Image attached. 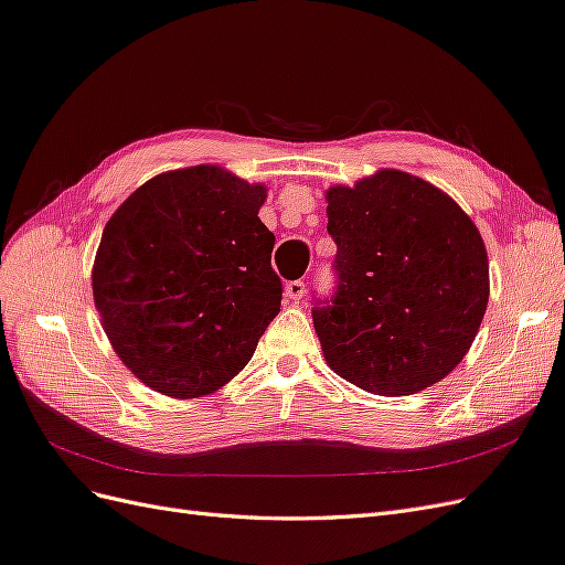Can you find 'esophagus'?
I'll return each mask as SVG.
<instances>
[{
	"mask_svg": "<svg viewBox=\"0 0 565 565\" xmlns=\"http://www.w3.org/2000/svg\"><path fill=\"white\" fill-rule=\"evenodd\" d=\"M303 295H306V285L301 280H292V282L285 285V297L289 301H299Z\"/></svg>",
	"mask_w": 565,
	"mask_h": 565,
	"instance_id": "esophagus-1",
	"label": "esophagus"
}]
</instances>
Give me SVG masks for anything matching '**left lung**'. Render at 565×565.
I'll use <instances>...</instances> for the list:
<instances>
[{"instance_id":"1","label":"left lung","mask_w":565,"mask_h":565,"mask_svg":"<svg viewBox=\"0 0 565 565\" xmlns=\"http://www.w3.org/2000/svg\"><path fill=\"white\" fill-rule=\"evenodd\" d=\"M339 276L313 309L328 365L377 396H409L461 363L488 309L483 237L434 183L380 169L328 188Z\"/></svg>"}]
</instances>
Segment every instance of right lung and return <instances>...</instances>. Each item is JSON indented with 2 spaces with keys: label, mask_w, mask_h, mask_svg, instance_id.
Masks as SVG:
<instances>
[{
  "label": "right lung",
  "mask_w": 565,
  "mask_h": 565,
  "mask_svg": "<svg viewBox=\"0 0 565 565\" xmlns=\"http://www.w3.org/2000/svg\"><path fill=\"white\" fill-rule=\"evenodd\" d=\"M266 193L198 164L152 177L108 218L92 268L96 311L119 361L162 396L226 386L278 316Z\"/></svg>",
  "instance_id": "obj_1"
}]
</instances>
